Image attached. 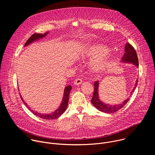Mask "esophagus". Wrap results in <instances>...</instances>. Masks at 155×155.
Listing matches in <instances>:
<instances>
[{"label": "esophagus", "mask_w": 155, "mask_h": 155, "mask_svg": "<svg viewBox=\"0 0 155 155\" xmlns=\"http://www.w3.org/2000/svg\"><path fill=\"white\" fill-rule=\"evenodd\" d=\"M82 83V79L80 78H77L75 81H74V84L75 85H79Z\"/></svg>", "instance_id": "34e87169"}]
</instances>
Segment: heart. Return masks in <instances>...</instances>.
I'll return each mask as SVG.
<instances>
[{
    "label": "heart",
    "mask_w": 155,
    "mask_h": 155,
    "mask_svg": "<svg viewBox=\"0 0 155 155\" xmlns=\"http://www.w3.org/2000/svg\"><path fill=\"white\" fill-rule=\"evenodd\" d=\"M109 52V49L105 45H93L85 48L84 56L86 58L93 59L91 61V67L96 72L104 71L109 63V56H106Z\"/></svg>",
    "instance_id": "obj_1"
}]
</instances>
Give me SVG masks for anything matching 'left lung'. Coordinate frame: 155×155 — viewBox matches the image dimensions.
Masks as SVG:
<instances>
[{
	"instance_id": "8db88e82",
	"label": "left lung",
	"mask_w": 155,
	"mask_h": 155,
	"mask_svg": "<svg viewBox=\"0 0 155 155\" xmlns=\"http://www.w3.org/2000/svg\"><path fill=\"white\" fill-rule=\"evenodd\" d=\"M122 61L124 62H130L132 64H134L136 65L137 67H139V60L137 55L136 51L135 50L134 48L132 47L130 43H127L125 46V53L122 58ZM138 82V80L136 81L135 87L133 88L132 93L135 90L136 87L137 86V84ZM94 90L93 93V96L91 99V103L93 105L100 111L104 112V113H115L117 112L118 110H120L122 107L126 105V104L128 102L129 100V98L125 100L124 102H122V104H117L115 105H112L106 104L104 102H102L99 98V94H98V87H99V81H96L94 83Z\"/></svg>"
}]
</instances>
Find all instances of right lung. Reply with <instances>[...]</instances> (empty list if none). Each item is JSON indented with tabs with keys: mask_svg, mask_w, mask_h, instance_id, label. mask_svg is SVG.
Returning a JSON list of instances; mask_svg holds the SVG:
<instances>
[{
	"mask_svg": "<svg viewBox=\"0 0 155 155\" xmlns=\"http://www.w3.org/2000/svg\"><path fill=\"white\" fill-rule=\"evenodd\" d=\"M48 32H45L44 34H34L33 35H32L29 39L27 40V41L26 42L25 47L27 46L29 44H30L31 43L33 42L35 40H38L39 38H41L43 37H44L45 36H46L47 35ZM72 90V87L71 85L65 86V89H64V96H63V99H62V103L61 104V105L59 106V107L55 110V111L51 114H40V113H37L34 110H31V112L36 116L43 118V119H46V120H54L56 118H58V117H59L64 112L65 110H66V108L68 107V102H69V94H70V91ZM20 95V94H19ZM21 99V100L23 101V102H24L25 105H26V106H28L26 102H25V101H23V98L21 97V96L20 95ZM29 108V107H28ZM31 110V109H29Z\"/></svg>",
	"mask_w": 155,
	"mask_h": 155,
	"instance_id": "obj_1",
	"label": "right lung"
}]
</instances>
